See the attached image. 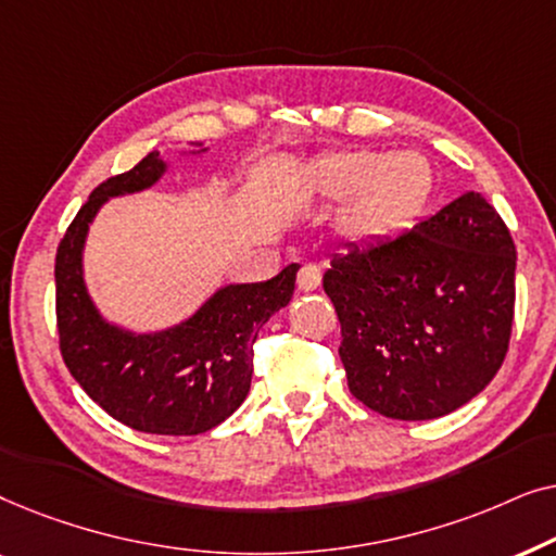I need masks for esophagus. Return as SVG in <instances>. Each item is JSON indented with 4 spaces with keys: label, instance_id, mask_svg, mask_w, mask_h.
Here are the masks:
<instances>
[{
    "label": "esophagus",
    "instance_id": "obj_1",
    "mask_svg": "<svg viewBox=\"0 0 556 556\" xmlns=\"http://www.w3.org/2000/svg\"><path fill=\"white\" fill-rule=\"evenodd\" d=\"M301 291H316L318 283H321V270L314 263H303L299 268V278H295Z\"/></svg>",
    "mask_w": 556,
    "mask_h": 556
}]
</instances>
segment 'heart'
I'll use <instances>...</instances> for the list:
<instances>
[{
    "label": "heart",
    "instance_id": "b5f03b06",
    "mask_svg": "<svg viewBox=\"0 0 556 556\" xmlns=\"http://www.w3.org/2000/svg\"><path fill=\"white\" fill-rule=\"evenodd\" d=\"M321 179L337 194H354L362 188L356 197V219L364 227H387L417 207L428 174L409 154L387 159L375 151H352L326 159Z\"/></svg>",
    "mask_w": 556,
    "mask_h": 556
}]
</instances>
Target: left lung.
<instances>
[{
	"instance_id": "obj_1",
	"label": "left lung",
	"mask_w": 556,
	"mask_h": 556,
	"mask_svg": "<svg viewBox=\"0 0 556 556\" xmlns=\"http://www.w3.org/2000/svg\"><path fill=\"white\" fill-rule=\"evenodd\" d=\"M514 273L511 232L478 192L333 255L324 291L349 392L392 420H432L473 400L506 359Z\"/></svg>"
}]
</instances>
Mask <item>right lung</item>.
Wrapping results in <instances>:
<instances>
[{"instance_id": "obj_1", "label": "right lung", "mask_w": 556, "mask_h": 556, "mask_svg": "<svg viewBox=\"0 0 556 556\" xmlns=\"http://www.w3.org/2000/svg\"><path fill=\"white\" fill-rule=\"evenodd\" d=\"M162 172L151 151L131 172L101 181L65 230L55 255L58 344L75 382L113 420L151 435H200L248 397L257 331L291 301L301 265L265 283L223 288L177 329L154 337L113 329L83 286V240L109 197L147 189Z\"/></svg>"}]
</instances>
